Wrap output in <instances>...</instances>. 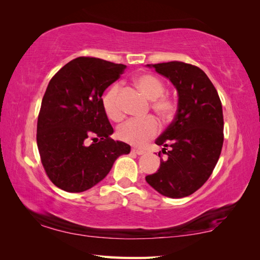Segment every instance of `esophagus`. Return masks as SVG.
<instances>
[{"mask_svg":"<svg viewBox=\"0 0 260 260\" xmlns=\"http://www.w3.org/2000/svg\"><path fill=\"white\" fill-rule=\"evenodd\" d=\"M132 152L136 153L137 155H143V154L145 153V150H143V148H139V147H133L132 148Z\"/></svg>","mask_w":260,"mask_h":260,"instance_id":"obj_1","label":"esophagus"}]
</instances>
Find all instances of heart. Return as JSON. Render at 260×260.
I'll return each mask as SVG.
<instances>
[{"mask_svg":"<svg viewBox=\"0 0 260 260\" xmlns=\"http://www.w3.org/2000/svg\"><path fill=\"white\" fill-rule=\"evenodd\" d=\"M136 87L151 99V107L163 121H169L174 117L178 109L176 101L169 95H164L165 86L163 81L152 74H140L135 77ZM119 85L114 84L103 96V108L109 119L120 121L124 118V112L119 104ZM159 131L157 119L154 116L142 119L127 120L117 129V136L120 141L136 146L144 145L153 139Z\"/></svg>","mask_w":260,"mask_h":260,"instance_id":"b5f03b06","label":"heart"}]
</instances>
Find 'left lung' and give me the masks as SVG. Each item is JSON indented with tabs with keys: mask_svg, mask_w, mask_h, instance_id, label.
I'll return each mask as SVG.
<instances>
[{
	"mask_svg": "<svg viewBox=\"0 0 260 260\" xmlns=\"http://www.w3.org/2000/svg\"><path fill=\"white\" fill-rule=\"evenodd\" d=\"M152 67L172 81L179 104L173 121L155 141L164 146L168 159L145 179L162 196L184 198L200 189L217 165L223 144L222 105L211 80L197 66L170 61Z\"/></svg>",
	"mask_w": 260,
	"mask_h": 260,
	"instance_id": "left-lung-1",
	"label": "left lung"
}]
</instances>
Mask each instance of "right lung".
<instances>
[{
  "label": "right lung",
  "instance_id": "1",
  "mask_svg": "<svg viewBox=\"0 0 260 260\" xmlns=\"http://www.w3.org/2000/svg\"><path fill=\"white\" fill-rule=\"evenodd\" d=\"M125 64L79 57L54 75L38 116L37 144L48 178L59 189L84 192L101 182L131 146L114 141L103 93ZM92 140L90 146L87 142Z\"/></svg>",
  "mask_w": 260,
  "mask_h": 260
}]
</instances>
